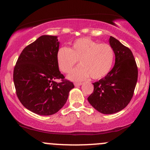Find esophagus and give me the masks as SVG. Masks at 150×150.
<instances>
[{"label": "esophagus", "instance_id": "34e87169", "mask_svg": "<svg viewBox=\"0 0 150 150\" xmlns=\"http://www.w3.org/2000/svg\"><path fill=\"white\" fill-rule=\"evenodd\" d=\"M82 83H81V82H75V83H74V85H75V87H77V86L82 85Z\"/></svg>", "mask_w": 150, "mask_h": 150}]
</instances>
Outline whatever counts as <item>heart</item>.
<instances>
[{
	"label": "heart",
	"mask_w": 150,
	"mask_h": 150,
	"mask_svg": "<svg viewBox=\"0 0 150 150\" xmlns=\"http://www.w3.org/2000/svg\"><path fill=\"white\" fill-rule=\"evenodd\" d=\"M57 63L63 73H69L77 61L80 63L69 75L70 80L80 81L89 76L99 80L106 76L112 67L114 52L107 44H98L89 38H80L71 48L62 47L57 52Z\"/></svg>",
	"instance_id": "1"
}]
</instances>
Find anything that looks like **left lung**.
I'll list each match as a JSON object with an SVG mask.
<instances>
[{
  "label": "left lung",
  "mask_w": 150,
  "mask_h": 150,
  "mask_svg": "<svg viewBox=\"0 0 150 150\" xmlns=\"http://www.w3.org/2000/svg\"><path fill=\"white\" fill-rule=\"evenodd\" d=\"M109 44L116 57L114 66L104 78L93 83L94 92L87 98L89 104L104 114L126 107L133 96L138 75L130 49L113 37H110Z\"/></svg>",
  "instance_id": "obj_1"
}]
</instances>
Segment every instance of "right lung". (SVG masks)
I'll return each mask as SVG.
<instances>
[{
	"mask_svg": "<svg viewBox=\"0 0 150 150\" xmlns=\"http://www.w3.org/2000/svg\"><path fill=\"white\" fill-rule=\"evenodd\" d=\"M59 44L56 36H41L23 49L14 68L13 81L19 100L37 114L57 113L75 87L59 71L56 58Z\"/></svg>",
	"mask_w": 150,
	"mask_h": 150,
	"instance_id": "obj_1",
	"label": "right lung"
}]
</instances>
